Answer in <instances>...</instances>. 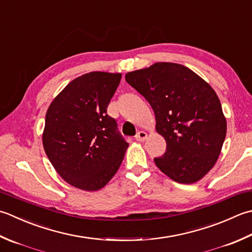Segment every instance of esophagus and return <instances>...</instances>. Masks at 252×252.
<instances>
[{"mask_svg":"<svg viewBox=\"0 0 252 252\" xmlns=\"http://www.w3.org/2000/svg\"><path fill=\"white\" fill-rule=\"evenodd\" d=\"M146 137H147V133L144 131H140V132H137V134L135 135V140L137 142H143L146 140Z\"/></svg>","mask_w":252,"mask_h":252,"instance_id":"34e87169","label":"esophagus"}]
</instances>
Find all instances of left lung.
<instances>
[{
    "instance_id": "8db88e82",
    "label": "left lung",
    "mask_w": 252,
    "mask_h": 252,
    "mask_svg": "<svg viewBox=\"0 0 252 252\" xmlns=\"http://www.w3.org/2000/svg\"><path fill=\"white\" fill-rule=\"evenodd\" d=\"M126 81L150 102L166 141L156 166L179 184L201 180L218 161L227 130L215 91L189 67L170 62L126 73Z\"/></svg>"
}]
</instances>
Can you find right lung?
I'll return each mask as SVG.
<instances>
[{"label":"right lung","mask_w":252,"mask_h":252,"mask_svg":"<svg viewBox=\"0 0 252 252\" xmlns=\"http://www.w3.org/2000/svg\"><path fill=\"white\" fill-rule=\"evenodd\" d=\"M120 80L121 73H86L68 83L48 108L44 152L62 179L75 188H103L125 157L129 144L107 115Z\"/></svg>","instance_id":"1"}]
</instances>
